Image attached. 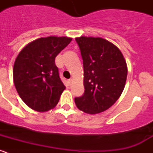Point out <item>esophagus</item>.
Segmentation results:
<instances>
[{
    "label": "esophagus",
    "mask_w": 153,
    "mask_h": 153,
    "mask_svg": "<svg viewBox=\"0 0 153 153\" xmlns=\"http://www.w3.org/2000/svg\"><path fill=\"white\" fill-rule=\"evenodd\" d=\"M72 81H73L72 79H68V83H69V84H71V83H72Z\"/></svg>",
    "instance_id": "1"
}]
</instances>
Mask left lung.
<instances>
[{
    "label": "left lung",
    "mask_w": 153,
    "mask_h": 153,
    "mask_svg": "<svg viewBox=\"0 0 153 153\" xmlns=\"http://www.w3.org/2000/svg\"><path fill=\"white\" fill-rule=\"evenodd\" d=\"M83 59L84 89L74 99L78 109L96 114L111 107L125 87L127 66L114 44L100 37L76 38Z\"/></svg>",
    "instance_id": "obj_1"
}]
</instances>
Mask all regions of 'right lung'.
<instances>
[{
    "label": "right lung",
    "mask_w": 153,
    "mask_h": 153,
    "mask_svg": "<svg viewBox=\"0 0 153 153\" xmlns=\"http://www.w3.org/2000/svg\"><path fill=\"white\" fill-rule=\"evenodd\" d=\"M71 40L66 36L39 38L28 44L17 56L13 83L20 97L30 108L45 112L58 103L66 87L55 58Z\"/></svg>",
    "instance_id": "1"
}]
</instances>
